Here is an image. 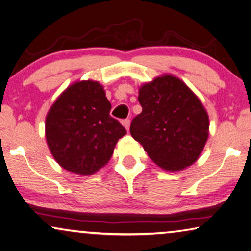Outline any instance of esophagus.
<instances>
[{
	"mask_svg": "<svg viewBox=\"0 0 251 251\" xmlns=\"http://www.w3.org/2000/svg\"><path fill=\"white\" fill-rule=\"evenodd\" d=\"M123 125H124L125 128H126L127 130H128V129H129V125H130V121H129V119H128V118L124 119V121H123Z\"/></svg>",
	"mask_w": 251,
	"mask_h": 251,
	"instance_id": "34e87169",
	"label": "esophagus"
}]
</instances>
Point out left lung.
Listing matches in <instances>:
<instances>
[{
    "instance_id": "1",
    "label": "left lung",
    "mask_w": 251,
    "mask_h": 251,
    "mask_svg": "<svg viewBox=\"0 0 251 251\" xmlns=\"http://www.w3.org/2000/svg\"><path fill=\"white\" fill-rule=\"evenodd\" d=\"M138 93L142 113L130 123L134 140L164 170L193 164L208 137V116L200 99L173 75L156 77Z\"/></svg>"
}]
</instances>
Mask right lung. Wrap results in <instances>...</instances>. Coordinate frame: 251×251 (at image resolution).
Wrapping results in <instances>:
<instances>
[{
	"mask_svg": "<svg viewBox=\"0 0 251 251\" xmlns=\"http://www.w3.org/2000/svg\"><path fill=\"white\" fill-rule=\"evenodd\" d=\"M110 109L98 82H76L58 97L46 117V140L59 166L91 175L109 161L117 141L126 134Z\"/></svg>",
	"mask_w": 251,
	"mask_h": 251,
	"instance_id": "right-lung-1",
	"label": "right lung"
}]
</instances>
